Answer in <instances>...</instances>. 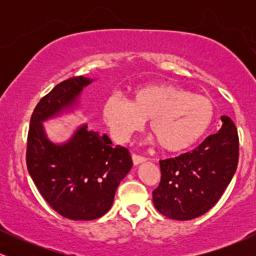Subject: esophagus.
<instances>
[{"instance_id":"1","label":"esophagus","mask_w":256,"mask_h":256,"mask_svg":"<svg viewBox=\"0 0 256 256\" xmlns=\"http://www.w3.org/2000/svg\"><path fill=\"white\" fill-rule=\"evenodd\" d=\"M132 161H134V165H140V164L146 161V158L140 156V155H137V154H132Z\"/></svg>"}]
</instances>
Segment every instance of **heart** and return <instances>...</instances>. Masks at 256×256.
Returning a JSON list of instances; mask_svg holds the SVG:
<instances>
[{"label": "heart", "mask_w": 256, "mask_h": 256, "mask_svg": "<svg viewBox=\"0 0 256 256\" xmlns=\"http://www.w3.org/2000/svg\"><path fill=\"white\" fill-rule=\"evenodd\" d=\"M216 118V106L210 98L173 84H152L138 88L131 101L112 95L104 106V119L112 136L125 142L149 119L152 140L164 150L184 152L210 130Z\"/></svg>", "instance_id": "1"}]
</instances>
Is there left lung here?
<instances>
[{
	"mask_svg": "<svg viewBox=\"0 0 256 256\" xmlns=\"http://www.w3.org/2000/svg\"><path fill=\"white\" fill-rule=\"evenodd\" d=\"M219 132L192 152L160 160L161 180L152 192L155 208L176 220H190L216 206L230 184L240 156L237 128L222 116Z\"/></svg>",
	"mask_w": 256,
	"mask_h": 256,
	"instance_id": "left-lung-1",
	"label": "left lung"
}]
</instances>
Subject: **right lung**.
I'll use <instances>...</instances> for the list:
<instances>
[{
  "label": "right lung",
  "instance_id": "1",
  "mask_svg": "<svg viewBox=\"0 0 256 256\" xmlns=\"http://www.w3.org/2000/svg\"><path fill=\"white\" fill-rule=\"evenodd\" d=\"M91 79L61 82L40 98L31 116L26 165L38 192L60 216L94 220L110 210L116 188L132 167L128 148L83 125L62 146L52 144L42 122L68 108Z\"/></svg>",
  "mask_w": 256,
  "mask_h": 256
}]
</instances>
